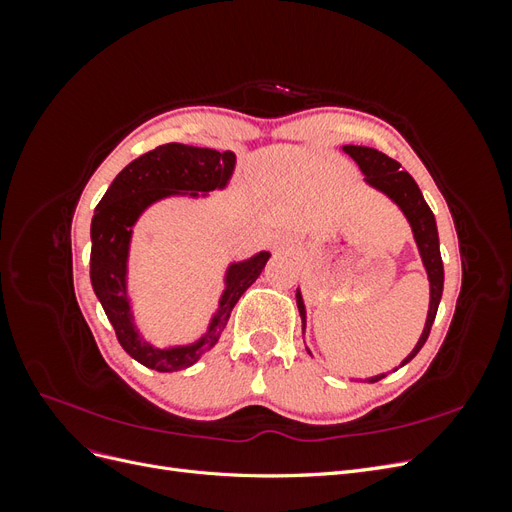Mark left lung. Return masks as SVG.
<instances>
[{"label": "left lung", "mask_w": 512, "mask_h": 512, "mask_svg": "<svg viewBox=\"0 0 512 512\" xmlns=\"http://www.w3.org/2000/svg\"><path fill=\"white\" fill-rule=\"evenodd\" d=\"M344 151L356 164L361 166L367 183H371L374 188L382 190L384 194H389L395 200V203L401 207V211L406 213V218H408V222L412 224V230H414V239H416L418 250H421L427 275H429L431 303H429L425 331H423L421 339H418L416 348L410 352L408 359L399 365V367H404L406 363H410L414 359L418 350L425 346L427 337L431 333V324H433V320H436V314H438L440 299H442L444 267H442V256H440L436 218H433V213H431L429 205L425 203L421 190H418L416 181L406 173V170H401L399 162L391 160L389 156H384L382 151L369 149V147L346 145ZM297 305H299V314H301L303 324H305V307H303V299H301L299 292H297ZM382 378L384 376H376V378H369L367 382H378Z\"/></svg>", "instance_id": "1"}]
</instances>
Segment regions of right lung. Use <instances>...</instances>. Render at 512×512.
<instances>
[{
  "mask_svg": "<svg viewBox=\"0 0 512 512\" xmlns=\"http://www.w3.org/2000/svg\"><path fill=\"white\" fill-rule=\"evenodd\" d=\"M235 168V153L190 147L179 143L160 145L130 162L111 183L96 207L91 220V256L89 275L96 297L104 314L111 320L121 348L134 361L156 371H179L194 365L200 356L209 352L218 342L232 307L241 294L250 288L265 269L269 254L232 265L226 277V290L220 301V312L215 314L209 333L192 346L158 350L143 342L134 329L128 290H126V260L132 235V224L153 200L168 194L211 192L224 188Z\"/></svg>",
  "mask_w": 512,
  "mask_h": 512,
  "instance_id": "1",
  "label": "right lung"
}]
</instances>
